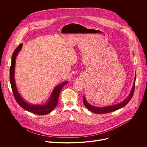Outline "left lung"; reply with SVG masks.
Masks as SVG:
<instances>
[{"label": "left lung", "instance_id": "8db88e82", "mask_svg": "<svg viewBox=\"0 0 147 147\" xmlns=\"http://www.w3.org/2000/svg\"><path fill=\"white\" fill-rule=\"evenodd\" d=\"M136 74H135V78H134V83L132 87V89L129 95V96H127V98L126 99H125L123 102L118 103V104H116V105H111V106H108V107H94V106H92L91 105L87 102L86 97L84 96V99H83V103L84 105L86 106V107L90 111H91V112L95 113H97V114H102V113H109V112H112L115 111H117L123 107H124V106L126 105L129 102V101L131 99L133 94H134V88H135V81H136Z\"/></svg>", "mask_w": 147, "mask_h": 147}]
</instances>
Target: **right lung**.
I'll use <instances>...</instances> for the list:
<instances>
[{
  "instance_id": "add662e5",
  "label": "right lung",
  "mask_w": 147,
  "mask_h": 147,
  "mask_svg": "<svg viewBox=\"0 0 147 147\" xmlns=\"http://www.w3.org/2000/svg\"><path fill=\"white\" fill-rule=\"evenodd\" d=\"M22 44L19 45V46L14 51L11 57V66L10 68V81L14 96L19 105L28 112L38 115H47L51 112L57 106V104L58 103V98L60 91L62 90L63 87L68 83V81H65L60 84L56 86L53 89L51 96H49V99L45 103L42 105H32L24 100L23 98L21 96L18 91L14 78L16 59L18 53L21 51V49H22Z\"/></svg>"
}]
</instances>
